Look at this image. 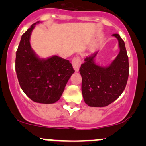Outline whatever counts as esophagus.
Returning a JSON list of instances; mask_svg holds the SVG:
<instances>
[{
  "label": "esophagus",
  "instance_id": "34e87169",
  "mask_svg": "<svg viewBox=\"0 0 146 146\" xmlns=\"http://www.w3.org/2000/svg\"><path fill=\"white\" fill-rule=\"evenodd\" d=\"M81 58L79 56L75 57V58H73V60H72V64H73V68H74V70L76 72L79 71L80 65H81Z\"/></svg>",
  "mask_w": 146,
  "mask_h": 146
}]
</instances>
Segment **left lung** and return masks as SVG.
Instances as JSON below:
<instances>
[{
  "label": "left lung",
  "mask_w": 146,
  "mask_h": 146,
  "mask_svg": "<svg viewBox=\"0 0 146 146\" xmlns=\"http://www.w3.org/2000/svg\"><path fill=\"white\" fill-rule=\"evenodd\" d=\"M113 36L118 40L120 51L109 66H100L95 63L96 52L86 57L80 68L83 98L89 106L109 105L121 95L126 86L129 63L125 43L118 33Z\"/></svg>",
  "instance_id": "1"
}]
</instances>
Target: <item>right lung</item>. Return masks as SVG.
<instances>
[{
  "mask_svg": "<svg viewBox=\"0 0 146 146\" xmlns=\"http://www.w3.org/2000/svg\"><path fill=\"white\" fill-rule=\"evenodd\" d=\"M23 33L16 56V71L20 86L31 100L53 104L60 100L68 80L75 71L70 62L57 56L41 59L30 44L36 23Z\"/></svg>",
  "mask_w": 146,
  "mask_h": 146,
  "instance_id": "right-lung-1",
  "label": "right lung"
}]
</instances>
